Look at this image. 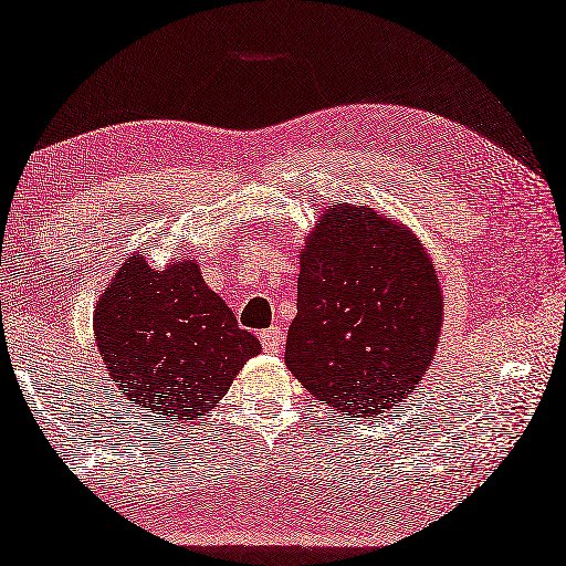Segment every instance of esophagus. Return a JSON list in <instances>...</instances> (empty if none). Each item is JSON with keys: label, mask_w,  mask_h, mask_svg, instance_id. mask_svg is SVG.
<instances>
[{"label": "esophagus", "mask_w": 566, "mask_h": 566, "mask_svg": "<svg viewBox=\"0 0 566 566\" xmlns=\"http://www.w3.org/2000/svg\"><path fill=\"white\" fill-rule=\"evenodd\" d=\"M259 339L263 344V352L269 354H279L283 349V332L281 327H271V329H263L259 334Z\"/></svg>", "instance_id": "obj_1"}]
</instances>
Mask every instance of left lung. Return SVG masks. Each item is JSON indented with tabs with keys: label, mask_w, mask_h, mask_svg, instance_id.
<instances>
[{
	"label": "left lung",
	"mask_w": 566,
	"mask_h": 566,
	"mask_svg": "<svg viewBox=\"0 0 566 566\" xmlns=\"http://www.w3.org/2000/svg\"><path fill=\"white\" fill-rule=\"evenodd\" d=\"M297 315L285 366L310 396L378 418L418 390L440 347V275L410 227L337 202L297 249Z\"/></svg>",
	"instance_id": "obj_1"
}]
</instances>
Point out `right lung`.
Returning <instances> with one entry per match:
<instances>
[{
	"label": "right lung",
	"mask_w": 566,
	"mask_h": 566,
	"mask_svg": "<svg viewBox=\"0 0 566 566\" xmlns=\"http://www.w3.org/2000/svg\"><path fill=\"white\" fill-rule=\"evenodd\" d=\"M95 344L119 394L151 418L188 422L227 396L261 344L239 329L227 303L205 283L200 263L148 266L132 253L99 295Z\"/></svg>",
	"instance_id": "right-lung-1"
}]
</instances>
